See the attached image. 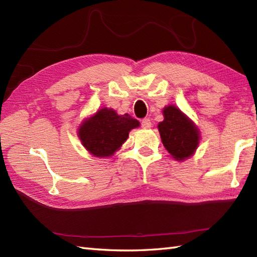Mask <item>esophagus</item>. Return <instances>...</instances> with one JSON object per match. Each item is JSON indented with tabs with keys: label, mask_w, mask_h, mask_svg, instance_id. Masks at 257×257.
Wrapping results in <instances>:
<instances>
[{
	"label": "esophagus",
	"mask_w": 257,
	"mask_h": 257,
	"mask_svg": "<svg viewBox=\"0 0 257 257\" xmlns=\"http://www.w3.org/2000/svg\"><path fill=\"white\" fill-rule=\"evenodd\" d=\"M151 120L148 119V118H145L143 121H141V127L145 128V129H148L151 127Z\"/></svg>",
	"instance_id": "esophagus-1"
}]
</instances>
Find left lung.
<instances>
[{
  "mask_svg": "<svg viewBox=\"0 0 257 257\" xmlns=\"http://www.w3.org/2000/svg\"><path fill=\"white\" fill-rule=\"evenodd\" d=\"M163 121L158 130L165 148L177 161H183L194 155L200 143V130L187 114L174 105L163 108Z\"/></svg>",
  "mask_w": 257,
  "mask_h": 257,
  "instance_id": "obj_1",
  "label": "left lung"
}]
</instances>
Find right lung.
<instances>
[{
  "instance_id": "1",
  "label": "right lung",
  "mask_w": 257,
  "mask_h": 257,
  "mask_svg": "<svg viewBox=\"0 0 257 257\" xmlns=\"http://www.w3.org/2000/svg\"><path fill=\"white\" fill-rule=\"evenodd\" d=\"M140 122L128 113L118 114L111 108L103 107L86 118L78 128V138L91 156L111 157L129 137L132 129Z\"/></svg>"
}]
</instances>
